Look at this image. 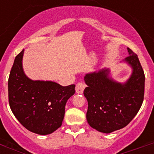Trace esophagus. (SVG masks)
<instances>
[{"label":"esophagus","instance_id":"esophagus-1","mask_svg":"<svg viewBox=\"0 0 154 154\" xmlns=\"http://www.w3.org/2000/svg\"><path fill=\"white\" fill-rule=\"evenodd\" d=\"M85 88V85L83 82H79V83L76 84L75 86V91L78 94H82L83 93V91Z\"/></svg>","mask_w":154,"mask_h":154}]
</instances>
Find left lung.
Here are the masks:
<instances>
[{"label": "left lung", "mask_w": 154, "mask_h": 154, "mask_svg": "<svg viewBox=\"0 0 154 154\" xmlns=\"http://www.w3.org/2000/svg\"><path fill=\"white\" fill-rule=\"evenodd\" d=\"M129 56L124 62L132 68L125 83L109 77L110 70L103 69L84 77L87 87L84 96L88 101L86 119L91 127L109 133L127 126L142 106L145 75L137 54L127 48Z\"/></svg>", "instance_id": "obj_1"}]
</instances>
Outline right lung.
Returning a JSON list of instances; mask_svg holds the SVG:
<instances>
[{
	"mask_svg": "<svg viewBox=\"0 0 154 154\" xmlns=\"http://www.w3.org/2000/svg\"><path fill=\"white\" fill-rule=\"evenodd\" d=\"M23 55L24 49L15 57L8 79L9 105L27 130L48 135L62 126L65 104L75 92V85L30 79L23 70Z\"/></svg>",
	"mask_w": 154,
	"mask_h": 154,
	"instance_id": "add662e5",
	"label": "right lung"
}]
</instances>
